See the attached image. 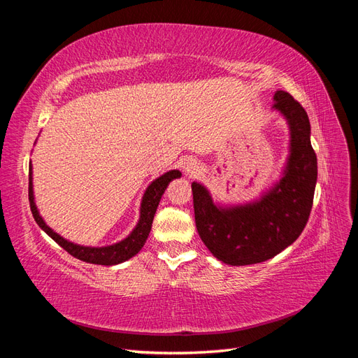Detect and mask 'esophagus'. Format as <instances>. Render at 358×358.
I'll return each instance as SVG.
<instances>
[{
  "mask_svg": "<svg viewBox=\"0 0 358 358\" xmlns=\"http://www.w3.org/2000/svg\"><path fill=\"white\" fill-rule=\"evenodd\" d=\"M199 162L194 159V158H185L182 161V170L187 173V175H192V173H196L199 170Z\"/></svg>",
  "mask_w": 358,
  "mask_h": 358,
  "instance_id": "34e87169",
  "label": "esophagus"
}]
</instances>
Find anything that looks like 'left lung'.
I'll return each mask as SVG.
<instances>
[{
    "mask_svg": "<svg viewBox=\"0 0 358 358\" xmlns=\"http://www.w3.org/2000/svg\"><path fill=\"white\" fill-rule=\"evenodd\" d=\"M273 100L291 134L282 179L259 200L231 208L216 206L208 189L191 183L197 231L225 264H257L278 255L301 234L312 210L318 167L308 113L285 91H276Z\"/></svg>",
    "mask_w": 358,
    "mask_h": 358,
    "instance_id": "1",
    "label": "left lung"
}]
</instances>
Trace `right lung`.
Returning <instances> with one entry per match:
<instances>
[{"instance_id":"add662e5","label":"right lung","mask_w":358,"mask_h":358,"mask_svg":"<svg viewBox=\"0 0 358 358\" xmlns=\"http://www.w3.org/2000/svg\"><path fill=\"white\" fill-rule=\"evenodd\" d=\"M182 173L179 170H170L164 175L155 179L150 185L148 187L142 206H140V220L136 225V229L131 231L128 237H125L124 241L117 242L110 246H103V248H91V246H80L71 243L69 241L64 239L58 233L53 231L50 227L46 225V222L43 221L40 216L37 206L34 203V192H32V167L29 164V188H28V196H29V206H31V212L32 216H34L36 222L38 224L40 229L45 231L48 236H50L53 241H55L61 248L66 249V251L73 255L74 258L82 259L85 263H92V264H101V266H113L119 264L122 262H127L131 257H134L140 249L143 248L148 236L150 233V229H152V221H154V215L157 212V208L159 204V200L164 194L166 188L169 183L180 178Z\"/></svg>"}]
</instances>
